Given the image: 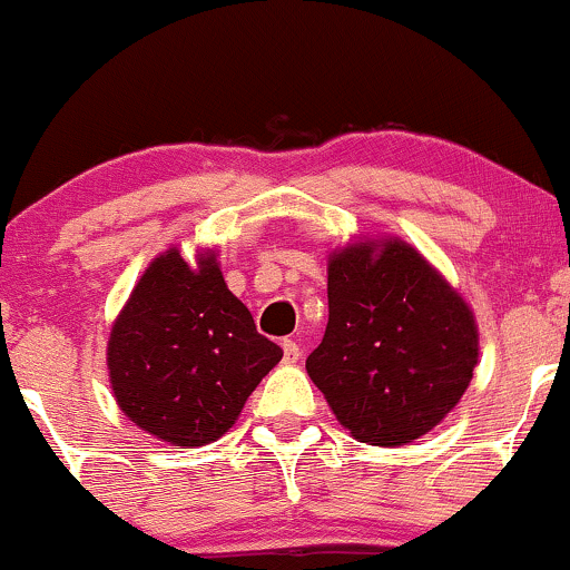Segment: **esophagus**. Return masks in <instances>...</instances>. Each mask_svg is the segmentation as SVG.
<instances>
[{
	"label": "esophagus",
	"instance_id": "34e87169",
	"mask_svg": "<svg viewBox=\"0 0 570 570\" xmlns=\"http://www.w3.org/2000/svg\"><path fill=\"white\" fill-rule=\"evenodd\" d=\"M299 356H303V348H299L294 340H284V362L294 364V362H299Z\"/></svg>",
	"mask_w": 570,
	"mask_h": 570
}]
</instances>
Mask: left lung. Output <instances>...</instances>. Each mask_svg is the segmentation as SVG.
<instances>
[{
    "mask_svg": "<svg viewBox=\"0 0 570 570\" xmlns=\"http://www.w3.org/2000/svg\"><path fill=\"white\" fill-rule=\"evenodd\" d=\"M330 322L305 370L353 440L402 448L440 426L480 358L463 294L407 240L353 238L326 257Z\"/></svg>",
    "mask_w": 570,
    "mask_h": 570,
    "instance_id": "8db88e82",
    "label": "left lung"
}]
</instances>
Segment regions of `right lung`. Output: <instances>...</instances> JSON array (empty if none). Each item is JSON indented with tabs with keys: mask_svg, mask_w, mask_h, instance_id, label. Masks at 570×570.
Listing matches in <instances>:
<instances>
[{
	"mask_svg": "<svg viewBox=\"0 0 570 570\" xmlns=\"http://www.w3.org/2000/svg\"><path fill=\"white\" fill-rule=\"evenodd\" d=\"M284 356L227 289L217 248L158 254L117 313L107 370L117 407L176 448L217 442Z\"/></svg>",
	"mask_w": 570,
	"mask_h": 570,
	"instance_id": "add662e5",
	"label": "right lung"
}]
</instances>
